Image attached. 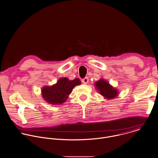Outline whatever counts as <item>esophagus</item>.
<instances>
[{"label": "esophagus", "instance_id": "1", "mask_svg": "<svg viewBox=\"0 0 158 158\" xmlns=\"http://www.w3.org/2000/svg\"><path fill=\"white\" fill-rule=\"evenodd\" d=\"M89 79L88 77H85L84 79H83L82 80V82L84 84H87L89 82Z\"/></svg>", "mask_w": 158, "mask_h": 158}]
</instances>
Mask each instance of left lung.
<instances>
[{"label": "left lung", "mask_w": 158, "mask_h": 158, "mask_svg": "<svg viewBox=\"0 0 158 158\" xmlns=\"http://www.w3.org/2000/svg\"><path fill=\"white\" fill-rule=\"evenodd\" d=\"M95 87L97 91L105 99H113L116 98L119 95V91L117 89L113 87L109 82L104 79L101 78L95 82Z\"/></svg>", "instance_id": "left-lung-1"}]
</instances>
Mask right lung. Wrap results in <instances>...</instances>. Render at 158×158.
Segmentation results:
<instances>
[{"label":"right lung","mask_w":158,"mask_h":158,"mask_svg":"<svg viewBox=\"0 0 158 158\" xmlns=\"http://www.w3.org/2000/svg\"><path fill=\"white\" fill-rule=\"evenodd\" d=\"M81 84V81L78 78L74 80H69L67 77L60 78L56 84L43 87L41 94L48 103L53 105H61L66 101L74 87Z\"/></svg>","instance_id":"obj_1"}]
</instances>
